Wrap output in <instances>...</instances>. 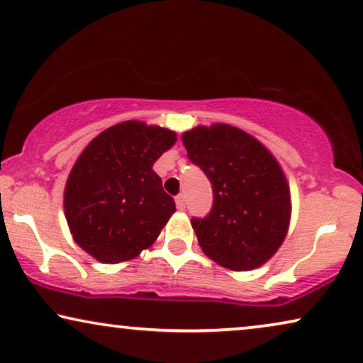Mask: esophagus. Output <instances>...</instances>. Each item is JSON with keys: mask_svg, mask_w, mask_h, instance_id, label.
I'll list each match as a JSON object with an SVG mask.
<instances>
[{"mask_svg": "<svg viewBox=\"0 0 363 363\" xmlns=\"http://www.w3.org/2000/svg\"><path fill=\"white\" fill-rule=\"evenodd\" d=\"M176 206L179 211H184V207H186V197H184L182 194H179V196L176 197Z\"/></svg>", "mask_w": 363, "mask_h": 363, "instance_id": "esophagus-1", "label": "esophagus"}]
</instances>
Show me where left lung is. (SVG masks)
Instances as JSON below:
<instances>
[{
  "instance_id": "8db88e82",
  "label": "left lung",
  "mask_w": 363,
  "mask_h": 363,
  "mask_svg": "<svg viewBox=\"0 0 363 363\" xmlns=\"http://www.w3.org/2000/svg\"><path fill=\"white\" fill-rule=\"evenodd\" d=\"M182 143L212 182L211 213L192 218L202 252L232 272L259 268L281 247L291 220L289 186L277 157L227 123L199 125L182 133Z\"/></svg>"
}]
</instances>
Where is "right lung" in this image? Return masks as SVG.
Masks as SVG:
<instances>
[{
  "label": "right lung",
  "mask_w": 363,
  "mask_h": 363,
  "mask_svg": "<svg viewBox=\"0 0 363 363\" xmlns=\"http://www.w3.org/2000/svg\"><path fill=\"white\" fill-rule=\"evenodd\" d=\"M176 140V131L128 120L80 152L65 182L64 212L75 243L90 257L128 262L156 242L176 203L152 164Z\"/></svg>",
  "instance_id": "1"
}]
</instances>
